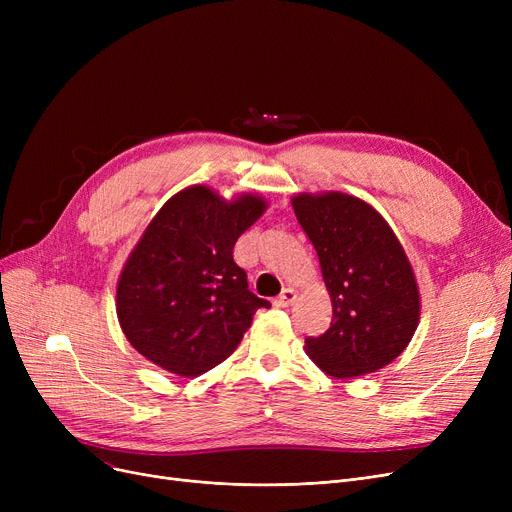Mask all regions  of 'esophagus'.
Listing matches in <instances>:
<instances>
[{"instance_id":"1","label":"esophagus","mask_w":512,"mask_h":512,"mask_svg":"<svg viewBox=\"0 0 512 512\" xmlns=\"http://www.w3.org/2000/svg\"><path fill=\"white\" fill-rule=\"evenodd\" d=\"M294 301H297V292H294L292 288H284L278 297L274 299V305L276 307H288V305H292Z\"/></svg>"}]
</instances>
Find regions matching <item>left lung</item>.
Returning a JSON list of instances; mask_svg holds the SVG:
<instances>
[{
  "mask_svg": "<svg viewBox=\"0 0 512 512\" xmlns=\"http://www.w3.org/2000/svg\"><path fill=\"white\" fill-rule=\"evenodd\" d=\"M292 209L332 299V324L305 338L307 355L338 380L392 363L419 324V290L392 228L371 205L342 193L297 195Z\"/></svg>",
  "mask_w": 512,
  "mask_h": 512,
  "instance_id": "1",
  "label": "left lung"
}]
</instances>
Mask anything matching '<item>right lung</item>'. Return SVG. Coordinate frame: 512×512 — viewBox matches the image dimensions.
<instances>
[{"instance_id": "1", "label": "right lung", "mask_w": 512, "mask_h": 512, "mask_svg": "<svg viewBox=\"0 0 512 512\" xmlns=\"http://www.w3.org/2000/svg\"><path fill=\"white\" fill-rule=\"evenodd\" d=\"M263 209L253 195L226 203L191 186L157 211L116 292L122 332L145 359L197 378L234 353L257 309L272 307L232 259L238 236Z\"/></svg>"}]
</instances>
